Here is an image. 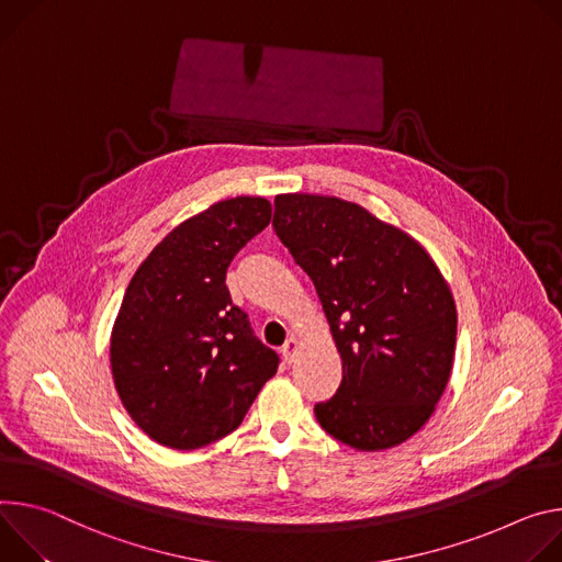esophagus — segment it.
<instances>
[{"mask_svg": "<svg viewBox=\"0 0 562 562\" xmlns=\"http://www.w3.org/2000/svg\"><path fill=\"white\" fill-rule=\"evenodd\" d=\"M281 352H283V359H285L288 363H294V359H296V352H299V341H296L294 337H290V339L283 344Z\"/></svg>", "mask_w": 562, "mask_h": 562, "instance_id": "esophagus-1", "label": "esophagus"}]
</instances>
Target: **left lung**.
Wrapping results in <instances>:
<instances>
[{"label": "left lung", "mask_w": 562, "mask_h": 562, "mask_svg": "<svg viewBox=\"0 0 562 562\" xmlns=\"http://www.w3.org/2000/svg\"><path fill=\"white\" fill-rule=\"evenodd\" d=\"M272 227L313 279L344 361L317 422L359 451L406 442L453 368L458 315L440 270L408 234L341 199L281 194Z\"/></svg>", "instance_id": "left-lung-1"}]
</instances>
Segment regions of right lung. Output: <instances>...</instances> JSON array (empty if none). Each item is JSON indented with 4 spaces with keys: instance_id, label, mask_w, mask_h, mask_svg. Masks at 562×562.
Masks as SVG:
<instances>
[{
    "instance_id": "right-lung-1",
    "label": "right lung",
    "mask_w": 562,
    "mask_h": 562,
    "mask_svg": "<svg viewBox=\"0 0 562 562\" xmlns=\"http://www.w3.org/2000/svg\"><path fill=\"white\" fill-rule=\"evenodd\" d=\"M270 218L259 196L212 205L171 229L124 292L111 333L113 382L158 445L192 451L225 438L279 368L225 285L238 249Z\"/></svg>"
}]
</instances>
